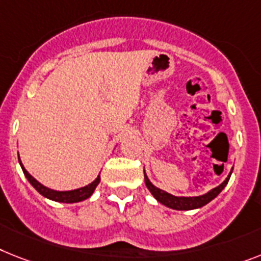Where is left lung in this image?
Masks as SVG:
<instances>
[{
    "instance_id": "8db88e82",
    "label": "left lung",
    "mask_w": 261,
    "mask_h": 261,
    "mask_svg": "<svg viewBox=\"0 0 261 261\" xmlns=\"http://www.w3.org/2000/svg\"><path fill=\"white\" fill-rule=\"evenodd\" d=\"M233 169V168H232ZM232 173V171H231ZM231 173L228 174V177L221 182L219 187L216 188L211 189L210 192H206L205 195H201V196H193V197H184V196H173L171 193L165 192L163 189L157 188L154 187L152 182L149 181V178L146 176L145 171H144V178H145V185L146 188L149 189V192L153 195L154 199L161 203L163 205L168 206V208H172V210H176V211H191V210H197V208H201V206L206 205V204L212 201L215 197H216L219 193L225 188V185L228 184L229 181V177H231Z\"/></svg>"
}]
</instances>
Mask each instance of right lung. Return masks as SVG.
Instances as JSON below:
<instances>
[{
	"label": "right lung",
	"instance_id": "1",
	"mask_svg": "<svg viewBox=\"0 0 261 261\" xmlns=\"http://www.w3.org/2000/svg\"><path fill=\"white\" fill-rule=\"evenodd\" d=\"M18 161L21 168H22V172L23 174H25V177L28 178V181H29L30 184L33 185V188L36 189L40 195L46 197V199L53 200V201H58V203H79V201L89 199L90 196L93 195L94 189H96V187L98 185V182H100V174H98L94 181L85 185L83 188L73 189V191H55V189L48 188V187H45V185H42L41 182H38L37 180L23 168L22 163L19 160V156Z\"/></svg>",
	"mask_w": 261,
	"mask_h": 261
}]
</instances>
